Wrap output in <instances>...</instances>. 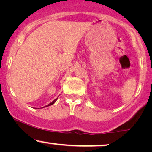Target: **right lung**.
Instances as JSON below:
<instances>
[{
    "mask_svg": "<svg viewBox=\"0 0 152 152\" xmlns=\"http://www.w3.org/2000/svg\"><path fill=\"white\" fill-rule=\"evenodd\" d=\"M56 99H57V98H56V99H54V100H53V102H52L51 103H50L49 104H48L47 106H50V105H52V104H53L54 103V102H55L56 101ZM46 106H44V107H46Z\"/></svg>",
    "mask_w": 152,
    "mask_h": 152,
    "instance_id": "right-lung-1",
    "label": "right lung"
}]
</instances>
